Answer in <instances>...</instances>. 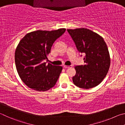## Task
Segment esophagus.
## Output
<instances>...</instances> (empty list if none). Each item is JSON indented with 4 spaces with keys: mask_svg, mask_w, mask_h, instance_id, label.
I'll use <instances>...</instances> for the list:
<instances>
[{
    "mask_svg": "<svg viewBox=\"0 0 125 125\" xmlns=\"http://www.w3.org/2000/svg\"><path fill=\"white\" fill-rule=\"evenodd\" d=\"M72 66V65H70V66H66V65H64V67L65 69H67V68H69V67H71Z\"/></svg>",
    "mask_w": 125,
    "mask_h": 125,
    "instance_id": "esophagus-1",
    "label": "esophagus"
}]
</instances>
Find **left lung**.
Masks as SVG:
<instances>
[{"mask_svg": "<svg viewBox=\"0 0 125 125\" xmlns=\"http://www.w3.org/2000/svg\"><path fill=\"white\" fill-rule=\"evenodd\" d=\"M67 31L78 51L84 55V64L75 67L76 73L73 77L74 84L83 89L98 86L105 77L110 65V55L104 39L87 28Z\"/></svg>", "mask_w": 125, "mask_h": 125, "instance_id": "obj_1", "label": "left lung"}]
</instances>
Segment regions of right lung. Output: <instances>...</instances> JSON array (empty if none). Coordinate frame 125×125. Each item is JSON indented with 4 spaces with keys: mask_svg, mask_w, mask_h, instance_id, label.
Segmentation results:
<instances>
[{
    "mask_svg": "<svg viewBox=\"0 0 125 125\" xmlns=\"http://www.w3.org/2000/svg\"><path fill=\"white\" fill-rule=\"evenodd\" d=\"M65 28L28 33L20 41L15 61L20 77L33 90L44 92L55 85L62 67L48 63L47 56L52 44L64 33Z\"/></svg>",
    "mask_w": 125,
    "mask_h": 125,
    "instance_id": "obj_1",
    "label": "right lung"
}]
</instances>
